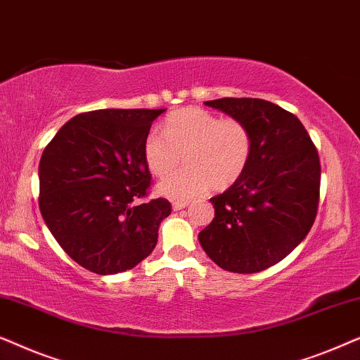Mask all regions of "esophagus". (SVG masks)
I'll list each match as a JSON object with an SVG mask.
<instances>
[{"instance_id":"obj_1","label":"esophagus","mask_w":360,"mask_h":360,"mask_svg":"<svg viewBox=\"0 0 360 360\" xmlns=\"http://www.w3.org/2000/svg\"><path fill=\"white\" fill-rule=\"evenodd\" d=\"M190 203L186 200H175L174 203H172V206H174V210H184V208H186V206H188Z\"/></svg>"}]
</instances>
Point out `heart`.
Returning a JSON list of instances; mask_svg holds the SVG:
<instances>
[{
	"mask_svg": "<svg viewBox=\"0 0 360 360\" xmlns=\"http://www.w3.org/2000/svg\"><path fill=\"white\" fill-rule=\"evenodd\" d=\"M254 136L244 121L223 117L201 108H185L167 116L162 134L144 141V159L152 174L165 175L179 165L186 169L169 174L159 184L170 198H190L206 190H226L248 170Z\"/></svg>",
	"mask_w": 360,
	"mask_h": 360,
	"instance_id": "obj_1",
	"label": "heart"
}]
</instances>
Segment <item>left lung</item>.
I'll list each match as a JSON object with an SVG mask.
<instances>
[{"label": "left lung", "instance_id": "8db88e82", "mask_svg": "<svg viewBox=\"0 0 360 360\" xmlns=\"http://www.w3.org/2000/svg\"><path fill=\"white\" fill-rule=\"evenodd\" d=\"M205 105L244 121L254 136L248 170L211 198L214 218L198 234L221 269L255 274L287 257L311 229L319 205L316 146L293 112L259 98H219Z\"/></svg>", "mask_w": 360, "mask_h": 360}]
</instances>
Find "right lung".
Masks as SVG:
<instances>
[{"label":"right lung","instance_id":"1","mask_svg":"<svg viewBox=\"0 0 360 360\" xmlns=\"http://www.w3.org/2000/svg\"><path fill=\"white\" fill-rule=\"evenodd\" d=\"M164 111L80 112L42 152V218L60 248L93 274L136 267L154 250L162 219L172 213L169 200L146 201L152 175L144 141Z\"/></svg>","mask_w":360,"mask_h":360}]
</instances>
